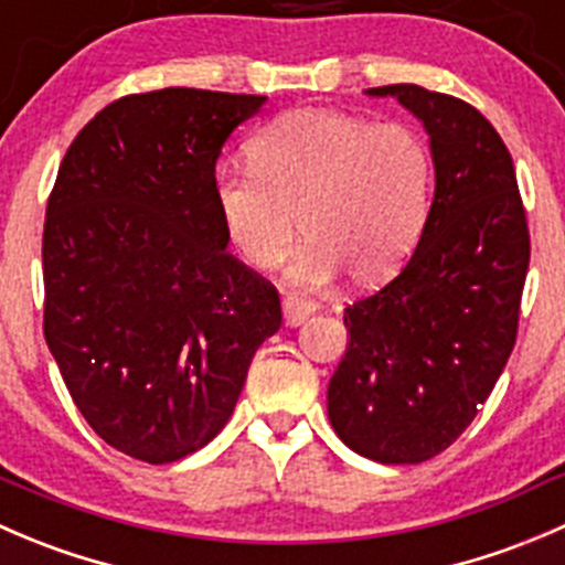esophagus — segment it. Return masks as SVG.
I'll use <instances>...</instances> for the list:
<instances>
[{"mask_svg":"<svg viewBox=\"0 0 565 565\" xmlns=\"http://www.w3.org/2000/svg\"><path fill=\"white\" fill-rule=\"evenodd\" d=\"M281 306H284V322H287L289 328L303 326V322L315 315V303L303 300L300 295H284Z\"/></svg>","mask_w":565,"mask_h":565,"instance_id":"esophagus-1","label":"esophagus"}]
</instances>
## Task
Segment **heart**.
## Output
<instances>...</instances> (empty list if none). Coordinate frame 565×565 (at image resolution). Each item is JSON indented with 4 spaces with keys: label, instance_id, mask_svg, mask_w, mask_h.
Segmentation results:
<instances>
[{
    "label": "heart",
    "instance_id": "obj_1",
    "mask_svg": "<svg viewBox=\"0 0 565 565\" xmlns=\"http://www.w3.org/2000/svg\"><path fill=\"white\" fill-rule=\"evenodd\" d=\"M248 160L215 177L223 234L245 265L267 270L292 250L300 226L306 243L287 270L298 287H326L342 267L355 284L383 281L428 217L434 162L405 124L295 109L250 140Z\"/></svg>",
    "mask_w": 565,
    "mask_h": 565
}]
</instances>
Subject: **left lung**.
I'll list each match as a JSON object with an SVG mask.
<instances>
[{
	"instance_id": "1",
	"label": "left lung",
	"mask_w": 565,
	"mask_h": 565,
	"mask_svg": "<svg viewBox=\"0 0 565 565\" xmlns=\"http://www.w3.org/2000/svg\"><path fill=\"white\" fill-rule=\"evenodd\" d=\"M397 98L428 131L436 190L419 245L394 281L344 309L350 342L328 383L339 439L377 463H422L452 445L516 342L530 234L494 126L419 85Z\"/></svg>"
}]
</instances>
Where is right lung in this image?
<instances>
[{"instance_id": "right-lung-1", "label": "right lung", "mask_w": 565, "mask_h": 565, "mask_svg": "<svg viewBox=\"0 0 565 565\" xmlns=\"http://www.w3.org/2000/svg\"><path fill=\"white\" fill-rule=\"evenodd\" d=\"M267 96L166 87L104 107L60 166L43 226V333L115 450L171 463L232 416L278 292L228 254L215 162Z\"/></svg>"}]
</instances>
